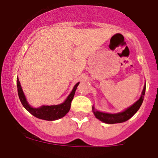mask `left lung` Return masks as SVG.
<instances>
[{
	"label": "left lung",
	"mask_w": 158,
	"mask_h": 158,
	"mask_svg": "<svg viewBox=\"0 0 158 158\" xmlns=\"http://www.w3.org/2000/svg\"><path fill=\"white\" fill-rule=\"evenodd\" d=\"M145 89L146 85H144L141 98H140L135 104L132 105L131 107H129L128 109H127L125 111L120 113H117V114H108V113H104L101 112V111H95L94 107H92L94 114H95V117L98 119H99L100 121L107 124L122 123V122H125V121L128 120L129 118H131L138 111V110L140 109V107H141V104H142L143 102V100H144V98Z\"/></svg>",
	"instance_id": "8db88e82"
}]
</instances>
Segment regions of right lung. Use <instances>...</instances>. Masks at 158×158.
Listing matches in <instances>:
<instances>
[{"label": "right lung", "mask_w": 158, "mask_h": 158, "mask_svg": "<svg viewBox=\"0 0 158 158\" xmlns=\"http://www.w3.org/2000/svg\"><path fill=\"white\" fill-rule=\"evenodd\" d=\"M17 92H18V95L20 102H21L23 107L27 110L30 114H32L33 116L38 118L44 119V120L47 121H54L63 118L69 111L72 100L73 99L75 92H76V88L79 85V82L76 84L72 92L69 94L68 98H66V100L63 103L60 105H57V106H41L40 108H38V109L32 108L27 103L26 98L24 96V94L23 92V90H22L21 85H20L18 78H17Z\"/></svg>", "instance_id": "add662e5"}]
</instances>
